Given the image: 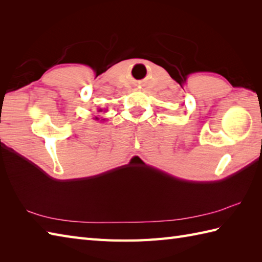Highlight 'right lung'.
Listing matches in <instances>:
<instances>
[{
	"mask_svg": "<svg viewBox=\"0 0 262 262\" xmlns=\"http://www.w3.org/2000/svg\"><path fill=\"white\" fill-rule=\"evenodd\" d=\"M101 111H104V113H105V111H107V109H101V108L98 109V113H101ZM94 120H99L98 117H96V118H94ZM101 120H104V119H101Z\"/></svg>",
	"mask_w": 262,
	"mask_h": 262,
	"instance_id": "add662e5",
	"label": "right lung"
}]
</instances>
